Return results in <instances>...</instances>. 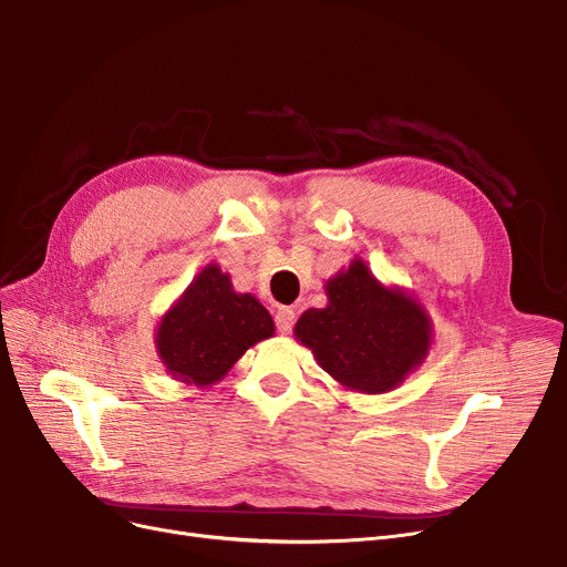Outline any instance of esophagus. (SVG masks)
Instances as JSON below:
<instances>
[{
	"mask_svg": "<svg viewBox=\"0 0 567 567\" xmlns=\"http://www.w3.org/2000/svg\"><path fill=\"white\" fill-rule=\"evenodd\" d=\"M276 326H278V331H280L282 336L291 333V326H293V310H291V308H278V312H276Z\"/></svg>",
	"mask_w": 567,
	"mask_h": 567,
	"instance_id": "1",
	"label": "esophagus"
}]
</instances>
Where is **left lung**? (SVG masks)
Returning <instances> with one entry per match:
<instances>
[{
  "label": "left lung",
  "mask_w": 567,
  "mask_h": 567,
  "mask_svg": "<svg viewBox=\"0 0 567 567\" xmlns=\"http://www.w3.org/2000/svg\"><path fill=\"white\" fill-rule=\"evenodd\" d=\"M323 287L329 306L306 310L293 336L342 389L391 393L425 363L434 326L413 293L381 285L361 257Z\"/></svg>",
  "instance_id": "8db88e82"
}]
</instances>
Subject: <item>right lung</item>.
Listing matches in <instances>:
<instances>
[{"instance_id":"right-lung-1","label":"right lung","mask_w":567,"mask_h":567,"mask_svg":"<svg viewBox=\"0 0 567 567\" xmlns=\"http://www.w3.org/2000/svg\"><path fill=\"white\" fill-rule=\"evenodd\" d=\"M276 323L252 293L234 291L229 274L206 264L156 326V353L165 372L197 389L218 383Z\"/></svg>"}]
</instances>
